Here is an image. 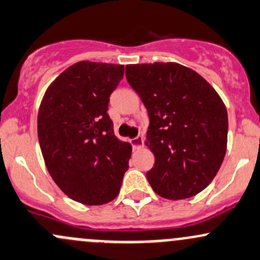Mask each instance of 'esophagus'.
Returning a JSON list of instances; mask_svg holds the SVG:
<instances>
[{
  "instance_id": "1",
  "label": "esophagus",
  "mask_w": 260,
  "mask_h": 260,
  "mask_svg": "<svg viewBox=\"0 0 260 260\" xmlns=\"http://www.w3.org/2000/svg\"><path fill=\"white\" fill-rule=\"evenodd\" d=\"M131 144H132L133 149H141L144 146L143 136H138V137L131 139Z\"/></svg>"
}]
</instances>
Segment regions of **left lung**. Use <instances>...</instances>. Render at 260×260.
I'll return each instance as SVG.
<instances>
[{"label": "left lung", "mask_w": 260, "mask_h": 260, "mask_svg": "<svg viewBox=\"0 0 260 260\" xmlns=\"http://www.w3.org/2000/svg\"><path fill=\"white\" fill-rule=\"evenodd\" d=\"M128 83L149 117L146 146L154 154L147 179L158 196L185 199L207 188L226 151L228 114L215 89L174 62L125 66Z\"/></svg>", "instance_id": "obj_1"}]
</instances>
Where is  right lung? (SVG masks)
<instances>
[{
    "mask_svg": "<svg viewBox=\"0 0 260 260\" xmlns=\"http://www.w3.org/2000/svg\"><path fill=\"white\" fill-rule=\"evenodd\" d=\"M124 66L81 61L56 78L38 111L41 152L52 179L88 206L118 196L132 146L114 136L107 109Z\"/></svg>",
    "mask_w": 260,
    "mask_h": 260,
    "instance_id": "right-lung-1",
    "label": "right lung"
}]
</instances>
